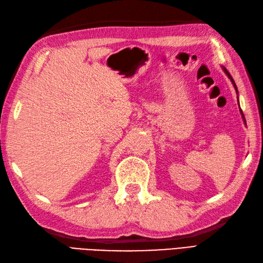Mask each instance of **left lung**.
<instances>
[{"label":"left lung","instance_id":"obj_1","mask_svg":"<svg viewBox=\"0 0 263 263\" xmlns=\"http://www.w3.org/2000/svg\"><path fill=\"white\" fill-rule=\"evenodd\" d=\"M222 69H223V72L226 73V75L228 76L229 79H230V81H231L232 85H233V86H235V89H236V91H237V95H238V89H237V86H236V83H235V81H233V79H232V76L230 75V73L228 72V70H227V68H226V67H223V66H222ZM237 98H238V97H237ZM238 99H239V98H238ZM240 111H241V115H242V119H243V122H245V124H246V119H245V116H243V112H242V110H241V109H240Z\"/></svg>","mask_w":263,"mask_h":263}]
</instances>
